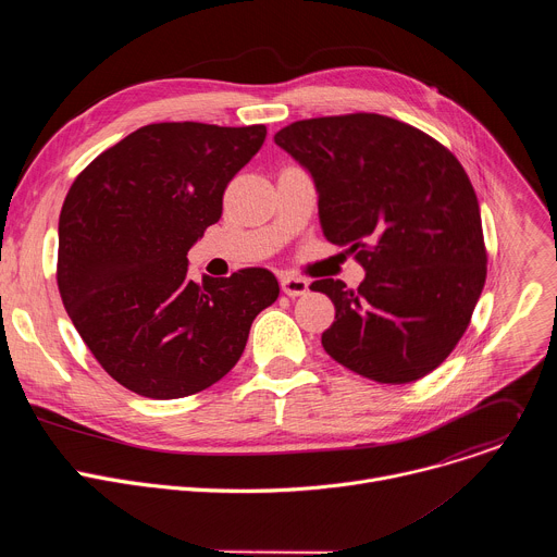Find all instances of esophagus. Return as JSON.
<instances>
[{
  "instance_id": "esophagus-1",
  "label": "esophagus",
  "mask_w": 557,
  "mask_h": 557,
  "mask_svg": "<svg viewBox=\"0 0 557 557\" xmlns=\"http://www.w3.org/2000/svg\"><path fill=\"white\" fill-rule=\"evenodd\" d=\"M280 284H282V290L290 297H299V295L308 293V282L301 277H295V275H284L280 280Z\"/></svg>"
}]
</instances>
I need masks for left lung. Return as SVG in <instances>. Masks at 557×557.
<instances>
[{
	"instance_id": "8db88e82",
	"label": "left lung",
	"mask_w": 557,
	"mask_h": 557,
	"mask_svg": "<svg viewBox=\"0 0 557 557\" xmlns=\"http://www.w3.org/2000/svg\"><path fill=\"white\" fill-rule=\"evenodd\" d=\"M273 140L310 174L326 240L366 271L355 290L310 284L335 304L324 350L379 383L430 374L467 331L487 275L479 198L456 156L381 114L297 121Z\"/></svg>"
}]
</instances>
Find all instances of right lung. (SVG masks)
Instances as JSON below:
<instances>
[{
  "mask_svg": "<svg viewBox=\"0 0 557 557\" xmlns=\"http://www.w3.org/2000/svg\"><path fill=\"white\" fill-rule=\"evenodd\" d=\"M264 125L153 123L97 156L59 215L57 284L103 370L147 399H181L243 357L280 286L267 269L194 282L189 249L222 215Z\"/></svg>",
  "mask_w": 557,
  "mask_h": 557,
  "instance_id": "add662e5",
  "label": "right lung"
}]
</instances>
